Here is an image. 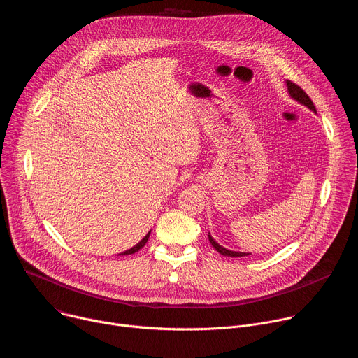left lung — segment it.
<instances>
[{
    "label": "left lung",
    "instance_id": "left-lung-1",
    "mask_svg": "<svg viewBox=\"0 0 358 358\" xmlns=\"http://www.w3.org/2000/svg\"><path fill=\"white\" fill-rule=\"evenodd\" d=\"M286 85H287V90H289V94L294 99V100H297L299 103H301V105H304V106H308L310 110H313L315 113H316V108H315V105H313V101H312V99L308 96V93H306L299 85H296V83H293L292 80H286ZM208 239H210V242H211V245L217 249V252H220L221 255H224V257H232V258H239V257H248L249 253H245V252H235V250H229V249H225L224 246H221L220 243H217L215 241H214V238L208 234Z\"/></svg>",
    "mask_w": 358,
    "mask_h": 358
}]
</instances>
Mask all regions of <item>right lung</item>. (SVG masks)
<instances>
[{
	"label": "right lung",
	"mask_w": 358,
	"mask_h": 358,
	"mask_svg": "<svg viewBox=\"0 0 358 358\" xmlns=\"http://www.w3.org/2000/svg\"><path fill=\"white\" fill-rule=\"evenodd\" d=\"M148 236H150V232L137 243V245H134L131 249H127V250H124L123 253H120V255H131V253H134V252H137V250H140L144 245H145V242H147V239H148Z\"/></svg>",
	"instance_id": "add662e5"
}]
</instances>
